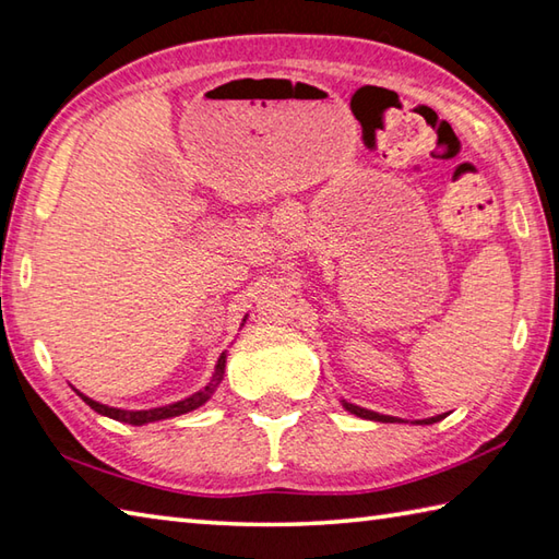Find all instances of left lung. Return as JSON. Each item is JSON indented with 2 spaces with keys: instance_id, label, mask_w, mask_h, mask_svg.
Listing matches in <instances>:
<instances>
[{
  "instance_id": "1",
  "label": "left lung",
  "mask_w": 559,
  "mask_h": 559,
  "mask_svg": "<svg viewBox=\"0 0 559 559\" xmlns=\"http://www.w3.org/2000/svg\"><path fill=\"white\" fill-rule=\"evenodd\" d=\"M343 403V407L347 409V413L357 415L361 419H373V423H395V417L391 415H381V413H373V409H367V407H359V405H352L347 401H340ZM447 415H437V417H429V419H417V425H435L439 423V419H443Z\"/></svg>"
}]
</instances>
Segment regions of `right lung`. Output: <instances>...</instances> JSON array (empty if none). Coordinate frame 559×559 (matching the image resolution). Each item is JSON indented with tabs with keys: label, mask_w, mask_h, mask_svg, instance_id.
Instances as JSON below:
<instances>
[{
	"label": "right lung",
	"mask_w": 559,
	"mask_h": 559,
	"mask_svg": "<svg viewBox=\"0 0 559 559\" xmlns=\"http://www.w3.org/2000/svg\"><path fill=\"white\" fill-rule=\"evenodd\" d=\"M224 369H226V352H222V357L216 359L212 381H210L207 385H204L202 391L192 393L190 397H183V401H178V403H170V405H164V407H152V409H120V407H110V405H104V403L94 401V397L79 393L76 389H74V391H76V395L82 397V401H84L91 409H96L98 415H106V417H110V419H118V423H124V425L142 427V425H150V423H158V419H170V417L186 415V413H192V409L202 407L204 403L210 401L212 393L216 391V385L222 383Z\"/></svg>",
	"instance_id": "right-lung-1"
}]
</instances>
